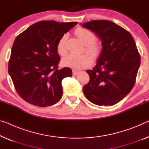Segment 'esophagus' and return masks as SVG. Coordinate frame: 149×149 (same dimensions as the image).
<instances>
[{
    "label": "esophagus",
    "mask_w": 149,
    "mask_h": 149,
    "mask_svg": "<svg viewBox=\"0 0 149 149\" xmlns=\"http://www.w3.org/2000/svg\"><path fill=\"white\" fill-rule=\"evenodd\" d=\"M78 74H79V71L73 70V75H77Z\"/></svg>",
    "instance_id": "34e87169"
}]
</instances>
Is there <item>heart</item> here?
Here are the masks:
<instances>
[{
	"mask_svg": "<svg viewBox=\"0 0 149 149\" xmlns=\"http://www.w3.org/2000/svg\"><path fill=\"white\" fill-rule=\"evenodd\" d=\"M75 34L80 40L81 42L86 46L85 49L91 55L96 57L100 54L101 47L98 44L95 43L96 35L92 31L86 29L79 28L75 31ZM68 35L65 34L59 39L57 43V52L59 55H63L67 52L66 48V39ZM92 58L90 55L84 54L77 55L69 54L61 59V64L65 67L71 68L75 70H80L88 67L92 63Z\"/></svg>",
	"mask_w": 149,
	"mask_h": 149,
	"instance_id": "heart-1",
	"label": "heart"
}]
</instances>
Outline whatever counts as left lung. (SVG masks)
<instances>
[{"label":"left lung","mask_w":149,"mask_h":149,"mask_svg":"<svg viewBox=\"0 0 149 149\" xmlns=\"http://www.w3.org/2000/svg\"><path fill=\"white\" fill-rule=\"evenodd\" d=\"M82 26L95 33L102 49L96 65L86 71L90 81L83 92L98 106H112L122 100L134 86L141 57L130 33L112 21L94 20Z\"/></svg>","instance_id":"left-lung-1"}]
</instances>
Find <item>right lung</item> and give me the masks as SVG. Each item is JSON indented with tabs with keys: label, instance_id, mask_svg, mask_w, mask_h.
Instances as JSON below:
<instances>
[{
	"label": "right lung",
	"instance_id": "1",
	"mask_svg": "<svg viewBox=\"0 0 149 149\" xmlns=\"http://www.w3.org/2000/svg\"><path fill=\"white\" fill-rule=\"evenodd\" d=\"M77 24L42 21L31 25L16 37L8 71L15 90L24 100L46 107L61 98V81L72 76V71L69 68L58 69L60 57L57 52V43Z\"/></svg>",
	"mask_w": 149,
	"mask_h": 149
}]
</instances>
